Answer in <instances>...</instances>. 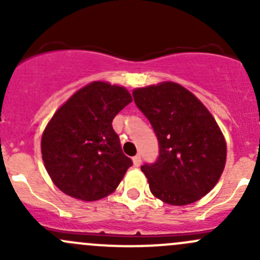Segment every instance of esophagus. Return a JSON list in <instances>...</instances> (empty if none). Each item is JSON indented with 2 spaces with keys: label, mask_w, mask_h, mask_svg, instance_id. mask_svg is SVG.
<instances>
[{
  "label": "esophagus",
  "mask_w": 260,
  "mask_h": 260,
  "mask_svg": "<svg viewBox=\"0 0 260 260\" xmlns=\"http://www.w3.org/2000/svg\"><path fill=\"white\" fill-rule=\"evenodd\" d=\"M132 159H133V164H135L136 167L141 166V154H137V156L133 157Z\"/></svg>",
  "instance_id": "1"
}]
</instances>
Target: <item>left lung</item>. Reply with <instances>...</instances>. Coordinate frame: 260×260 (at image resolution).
Returning <instances> with one entry per match:
<instances>
[{
	"label": "left lung",
	"mask_w": 260,
	"mask_h": 260,
	"mask_svg": "<svg viewBox=\"0 0 260 260\" xmlns=\"http://www.w3.org/2000/svg\"><path fill=\"white\" fill-rule=\"evenodd\" d=\"M158 141V157L141 166L149 190L170 205L200 200L216 185L226 161V145L210 112L180 84L133 90Z\"/></svg>",
	"instance_id": "1"
}]
</instances>
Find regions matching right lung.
<instances>
[{"label":"right lung","instance_id":"1","mask_svg":"<svg viewBox=\"0 0 260 260\" xmlns=\"http://www.w3.org/2000/svg\"><path fill=\"white\" fill-rule=\"evenodd\" d=\"M131 102L123 86L94 81L52 115L41 138V153L62 192L94 201L118 187L133 162L123 153L112 122Z\"/></svg>","mask_w":260,"mask_h":260}]
</instances>
